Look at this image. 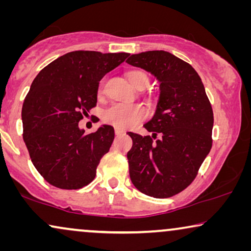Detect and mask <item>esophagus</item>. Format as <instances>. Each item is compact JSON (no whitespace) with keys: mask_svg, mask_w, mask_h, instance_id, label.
<instances>
[{"mask_svg":"<svg viewBox=\"0 0 251 251\" xmlns=\"http://www.w3.org/2000/svg\"><path fill=\"white\" fill-rule=\"evenodd\" d=\"M123 133H125V131H123V130L115 128V135L116 136H121V135H123Z\"/></svg>","mask_w":251,"mask_h":251,"instance_id":"1","label":"esophagus"}]
</instances>
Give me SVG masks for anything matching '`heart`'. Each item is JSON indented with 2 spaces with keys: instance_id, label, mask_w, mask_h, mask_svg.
<instances>
[{
  "instance_id": "heart-1",
  "label": "heart",
  "mask_w": 251,
  "mask_h": 251,
  "mask_svg": "<svg viewBox=\"0 0 251 251\" xmlns=\"http://www.w3.org/2000/svg\"><path fill=\"white\" fill-rule=\"evenodd\" d=\"M126 78L132 87L144 89L149 84V75L142 71H130L126 74ZM104 91V85L100 82L98 94L101 95ZM146 113L140 105L137 104H114L109 106L102 112V120L107 125H111L118 129H128L136 126L137 123L145 119Z\"/></svg>"
}]
</instances>
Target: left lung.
<instances>
[{
  "instance_id": "1",
  "label": "left lung",
  "mask_w": 251,
  "mask_h": 251,
  "mask_svg": "<svg viewBox=\"0 0 251 251\" xmlns=\"http://www.w3.org/2000/svg\"><path fill=\"white\" fill-rule=\"evenodd\" d=\"M128 57L129 65L150 72L160 82L155 114L144 125L153 135L129 132L130 178L137 190L149 197H174L195 179L210 152L211 104L201 77L186 61L163 50Z\"/></svg>"
}]
</instances>
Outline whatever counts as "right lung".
I'll list each match as a JSON object with an SVG mask.
<instances>
[{
	"label": "right lung",
	"mask_w": 251,
	"mask_h": 251,
	"mask_svg": "<svg viewBox=\"0 0 251 251\" xmlns=\"http://www.w3.org/2000/svg\"><path fill=\"white\" fill-rule=\"evenodd\" d=\"M128 56L72 51L34 78L23 104V137L34 167L52 186L78 190L95 179L114 129L104 125L87 135L78 122L97 105L99 81Z\"/></svg>",
	"instance_id": "add662e5"
}]
</instances>
